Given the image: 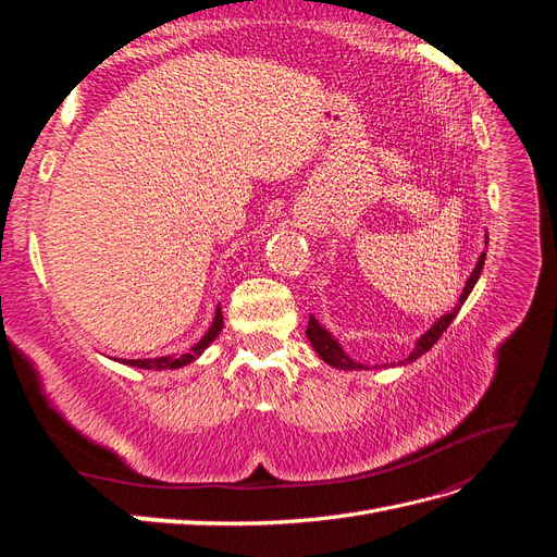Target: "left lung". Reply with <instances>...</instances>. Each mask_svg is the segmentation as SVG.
<instances>
[{"label": "left lung", "mask_w": 557, "mask_h": 557, "mask_svg": "<svg viewBox=\"0 0 557 557\" xmlns=\"http://www.w3.org/2000/svg\"><path fill=\"white\" fill-rule=\"evenodd\" d=\"M483 262H485V252H481V258H479V262H476V267H474V272L469 274V278H467V283H465V290H462V295H460V301L458 305L453 307V311H448V313H444L440 320H436V323L420 336V339L416 342V346H413V350L409 352V358H404L401 362H397V364H404V362H413L416 358H420V356H425V352L440 342V336L446 332V327L453 323V318L458 315V311H460V307L465 305V299L469 297V293L474 290V285H476V281H479V276H481V269H483ZM307 336H309V342H311V346L315 348V352L320 358H323L327 364H332V367H336V369H344V372H352V369H369V367H364V364H360V362H356L352 358H348L346 352H344V348L339 346V342L334 339V336L318 323V320L313 318V315H309V327H307Z\"/></svg>", "instance_id": "8db88e82"}]
</instances>
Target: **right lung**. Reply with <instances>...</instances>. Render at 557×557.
I'll return each instance as SVG.
<instances>
[{"mask_svg": "<svg viewBox=\"0 0 557 557\" xmlns=\"http://www.w3.org/2000/svg\"><path fill=\"white\" fill-rule=\"evenodd\" d=\"M221 330H223V311H221V307L215 309V318H213V325L209 327V332L201 336V339L188 350V352H183V356H164V358H153V360H117V362H123V364H129V367H139V369H178V367H185V364H190L193 360H197L201 352H205V348L215 339L218 334H221Z\"/></svg>", "mask_w": 557, "mask_h": 557, "instance_id": "obj_1", "label": "right lung"}]
</instances>
